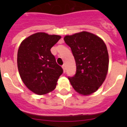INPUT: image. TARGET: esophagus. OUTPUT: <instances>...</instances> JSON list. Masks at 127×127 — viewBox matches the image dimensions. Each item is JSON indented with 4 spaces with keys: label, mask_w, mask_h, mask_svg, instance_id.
I'll return each instance as SVG.
<instances>
[{
    "label": "esophagus",
    "mask_w": 127,
    "mask_h": 127,
    "mask_svg": "<svg viewBox=\"0 0 127 127\" xmlns=\"http://www.w3.org/2000/svg\"><path fill=\"white\" fill-rule=\"evenodd\" d=\"M62 68H63V72H65V69H66L65 64H63V65L62 66Z\"/></svg>",
    "instance_id": "esophagus-1"
}]
</instances>
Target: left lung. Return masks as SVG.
I'll use <instances>...</instances> for the list:
<instances>
[{"label":"left lung","instance_id":"1","mask_svg":"<svg viewBox=\"0 0 127 127\" xmlns=\"http://www.w3.org/2000/svg\"><path fill=\"white\" fill-rule=\"evenodd\" d=\"M71 48L75 59L76 72L68 78L74 90L82 95L95 92L106 78L109 68L107 46L96 35L81 32L64 37Z\"/></svg>","mask_w":127,"mask_h":127}]
</instances>
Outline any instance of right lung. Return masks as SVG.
Here are the masks:
<instances>
[{
  "label": "right lung",
  "instance_id": "add662e5",
  "mask_svg": "<svg viewBox=\"0 0 127 127\" xmlns=\"http://www.w3.org/2000/svg\"><path fill=\"white\" fill-rule=\"evenodd\" d=\"M61 35L35 33L22 41L17 55L19 74L25 86L37 95H45L55 90L63 72L56 63L51 49Z\"/></svg>",
  "mask_w": 127,
  "mask_h": 127
}]
</instances>
